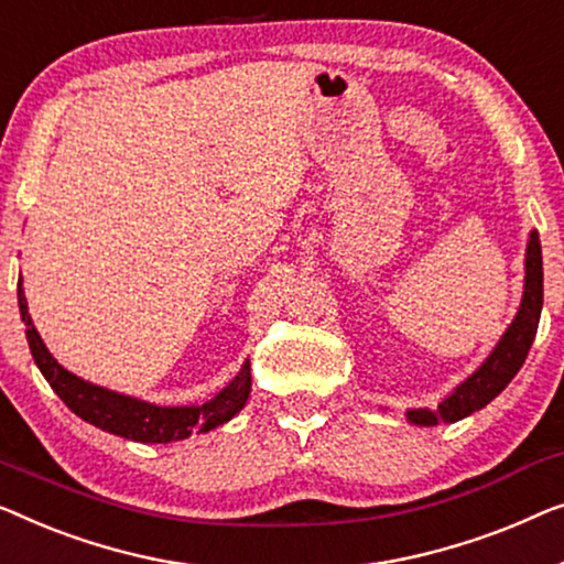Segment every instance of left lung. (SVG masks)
I'll return each instance as SVG.
<instances>
[{"instance_id":"1","label":"left lung","mask_w":564,"mask_h":564,"mask_svg":"<svg viewBox=\"0 0 564 564\" xmlns=\"http://www.w3.org/2000/svg\"><path fill=\"white\" fill-rule=\"evenodd\" d=\"M542 245H539L536 229H531L527 240V256H523V293L513 322L506 327L488 358L480 362V368L473 370L463 383L452 388V393L444 395L437 403V409H409L406 422L416 426L455 424L459 419L488 406L511 383L513 376L521 370L523 360H527L529 347L536 337L539 316H542Z\"/></svg>"}]
</instances>
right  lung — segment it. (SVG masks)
<instances>
[{
  "label": "right lung",
  "instance_id": "right-lung-1",
  "mask_svg": "<svg viewBox=\"0 0 564 564\" xmlns=\"http://www.w3.org/2000/svg\"><path fill=\"white\" fill-rule=\"evenodd\" d=\"M18 304L22 324H25L30 352H33V360L41 368L43 378L76 416H82L84 422L99 426V430L109 434H117V437L142 444H169L186 440L194 432L204 434L227 424L229 419L240 414L250 399V360L242 362L240 372L214 399L192 403V406H158V403L142 401L138 395H127L112 391V388L91 383V380L78 378L63 368L45 347L43 337L37 335L33 324V316L28 312L22 275L18 281Z\"/></svg>",
  "mask_w": 564,
  "mask_h": 564
}]
</instances>
